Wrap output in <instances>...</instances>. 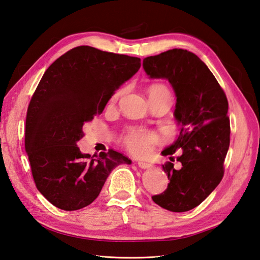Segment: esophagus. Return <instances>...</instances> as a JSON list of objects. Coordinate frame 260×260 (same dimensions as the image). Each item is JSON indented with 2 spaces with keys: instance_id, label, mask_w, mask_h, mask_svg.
Instances as JSON below:
<instances>
[{
  "instance_id": "1",
  "label": "esophagus",
  "mask_w": 260,
  "mask_h": 260,
  "mask_svg": "<svg viewBox=\"0 0 260 260\" xmlns=\"http://www.w3.org/2000/svg\"><path fill=\"white\" fill-rule=\"evenodd\" d=\"M138 166L140 168H143V169H147V168H151L152 165L149 162H146V161H138Z\"/></svg>"
}]
</instances>
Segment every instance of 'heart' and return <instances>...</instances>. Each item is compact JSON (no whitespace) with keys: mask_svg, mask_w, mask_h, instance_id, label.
<instances>
[{"mask_svg":"<svg viewBox=\"0 0 260 260\" xmlns=\"http://www.w3.org/2000/svg\"><path fill=\"white\" fill-rule=\"evenodd\" d=\"M123 93L122 90L118 91L115 94V99L121 96ZM171 96L170 91L167 85L164 83H153L148 88V98L152 96ZM159 141L158 136L152 130H148L142 127H136L129 129L125 135L122 137L121 142L127 147L129 152L135 155H144L146 154L152 146Z\"/></svg>","mask_w":260,"mask_h":260,"instance_id":"b5f03b06","label":"heart"}]
</instances>
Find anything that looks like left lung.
I'll use <instances>...</instances> for the list:
<instances>
[{
  "mask_svg": "<svg viewBox=\"0 0 260 260\" xmlns=\"http://www.w3.org/2000/svg\"><path fill=\"white\" fill-rule=\"evenodd\" d=\"M151 78H166L177 95L175 117L181 125L176 142L164 149L171 156L182 148L177 161L162 165L169 183L162 193L153 195L160 207L183 212L199 206L215 190L224 174V159L230 145L228 100L208 67L190 51L172 49L143 59Z\"/></svg>",
  "mask_w": 260,
  "mask_h": 260,
  "instance_id": "left-lung-1",
  "label": "left lung"
}]
</instances>
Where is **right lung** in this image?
Wrapping results in <instances>:
<instances>
[{
  "mask_svg": "<svg viewBox=\"0 0 260 260\" xmlns=\"http://www.w3.org/2000/svg\"><path fill=\"white\" fill-rule=\"evenodd\" d=\"M141 67L139 57L77 46L46 69L27 111L25 147L36 186L55 207L73 211L95 200L127 156L109 148L82 154L84 122L103 112L116 90Z\"/></svg>",
  "mask_w": 260,
  "mask_h": 260,
  "instance_id": "add662e5",
  "label": "right lung"
}]
</instances>
